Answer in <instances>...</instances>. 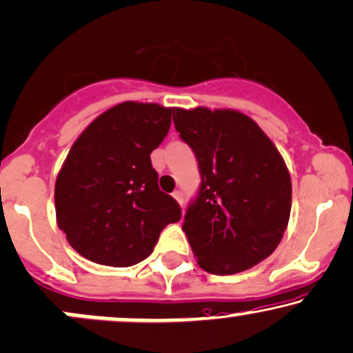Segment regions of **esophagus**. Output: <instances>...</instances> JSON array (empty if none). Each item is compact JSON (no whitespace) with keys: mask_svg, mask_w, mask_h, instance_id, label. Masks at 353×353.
<instances>
[{"mask_svg":"<svg viewBox=\"0 0 353 353\" xmlns=\"http://www.w3.org/2000/svg\"><path fill=\"white\" fill-rule=\"evenodd\" d=\"M173 198L178 201V205H183V193L181 192H175L173 193Z\"/></svg>","mask_w":353,"mask_h":353,"instance_id":"esophagus-1","label":"esophagus"}]
</instances>
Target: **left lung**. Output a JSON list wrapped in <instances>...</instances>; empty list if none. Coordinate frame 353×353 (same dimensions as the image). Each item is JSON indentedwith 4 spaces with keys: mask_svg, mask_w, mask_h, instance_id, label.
<instances>
[{
    "mask_svg": "<svg viewBox=\"0 0 353 353\" xmlns=\"http://www.w3.org/2000/svg\"><path fill=\"white\" fill-rule=\"evenodd\" d=\"M173 110L201 173L183 223L198 266L218 276L246 271L271 256L288 230L292 185L283 155L243 112Z\"/></svg>",
    "mask_w": 353,
    "mask_h": 353,
    "instance_id": "obj_1",
    "label": "left lung"
}]
</instances>
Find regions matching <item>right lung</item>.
<instances>
[{
  "label": "right lung",
  "mask_w": 353,
  "mask_h": 353,
  "mask_svg": "<svg viewBox=\"0 0 353 353\" xmlns=\"http://www.w3.org/2000/svg\"><path fill=\"white\" fill-rule=\"evenodd\" d=\"M172 107L127 101L84 128L54 186L59 230L92 263L128 268L152 254L165 226L181 218L159 188L150 153L172 123Z\"/></svg>",
  "instance_id": "add662e5"
}]
</instances>
